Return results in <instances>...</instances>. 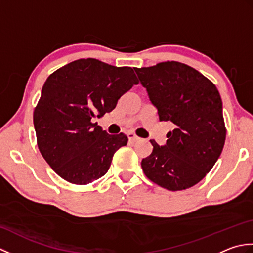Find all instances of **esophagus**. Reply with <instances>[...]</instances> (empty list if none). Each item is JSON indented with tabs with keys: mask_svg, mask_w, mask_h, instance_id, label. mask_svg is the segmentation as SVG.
<instances>
[{
	"mask_svg": "<svg viewBox=\"0 0 253 253\" xmlns=\"http://www.w3.org/2000/svg\"><path fill=\"white\" fill-rule=\"evenodd\" d=\"M127 137H128V139H129V141H131V142H136L139 140V137H137L132 131L127 132Z\"/></svg>",
	"mask_w": 253,
	"mask_h": 253,
	"instance_id": "1",
	"label": "esophagus"
}]
</instances>
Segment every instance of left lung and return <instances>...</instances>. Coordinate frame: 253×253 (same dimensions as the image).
<instances>
[{
    "label": "left lung",
    "instance_id": "1",
    "mask_svg": "<svg viewBox=\"0 0 253 253\" xmlns=\"http://www.w3.org/2000/svg\"><path fill=\"white\" fill-rule=\"evenodd\" d=\"M160 121L171 122L173 131L141 168L150 180L170 191L198 184L216 163L226 129L221 95L215 85L195 68L178 62L135 68Z\"/></svg>",
    "mask_w": 253,
    "mask_h": 253
}]
</instances>
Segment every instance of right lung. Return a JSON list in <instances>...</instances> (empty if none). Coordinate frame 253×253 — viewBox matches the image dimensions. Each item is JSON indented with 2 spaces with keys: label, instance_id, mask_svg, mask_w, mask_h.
Wrapping results in <instances>:
<instances>
[{
  "label": "right lung",
  "instance_id": "right-lung-1",
  "mask_svg": "<svg viewBox=\"0 0 253 253\" xmlns=\"http://www.w3.org/2000/svg\"><path fill=\"white\" fill-rule=\"evenodd\" d=\"M138 80L131 67L94 58L67 64L50 75L34 112L38 147L55 173L87 185L109 170L113 155L127 144L124 133L109 135L93 123L115 109Z\"/></svg>",
  "mask_w": 253,
  "mask_h": 253
}]
</instances>
